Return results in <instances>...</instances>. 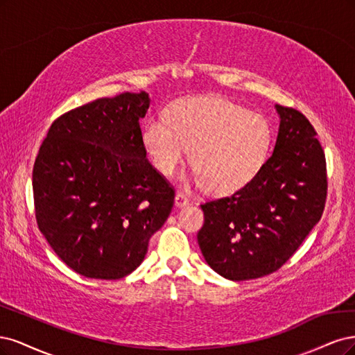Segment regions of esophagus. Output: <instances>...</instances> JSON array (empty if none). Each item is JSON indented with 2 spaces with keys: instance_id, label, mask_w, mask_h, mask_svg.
<instances>
[{
  "instance_id": "1",
  "label": "esophagus",
  "mask_w": 355,
  "mask_h": 355,
  "mask_svg": "<svg viewBox=\"0 0 355 355\" xmlns=\"http://www.w3.org/2000/svg\"><path fill=\"white\" fill-rule=\"evenodd\" d=\"M175 205H177V207H186V205H189V198L186 196L184 193L177 191V194H175Z\"/></svg>"
}]
</instances>
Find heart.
<instances>
[{
  "mask_svg": "<svg viewBox=\"0 0 355 355\" xmlns=\"http://www.w3.org/2000/svg\"><path fill=\"white\" fill-rule=\"evenodd\" d=\"M166 118H152L143 131L146 152L164 175L174 174L191 150L194 180L224 194L246 186L267 161L272 141L268 121L225 98L180 100Z\"/></svg>",
  "mask_w": 355,
  "mask_h": 355,
  "instance_id": "b5f03b06",
  "label": "heart"
}]
</instances>
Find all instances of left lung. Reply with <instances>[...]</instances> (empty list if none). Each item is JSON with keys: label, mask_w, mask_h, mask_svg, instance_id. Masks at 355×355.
Wrapping results in <instances>:
<instances>
[{"label": "left lung", "mask_w": 355, "mask_h": 355, "mask_svg": "<svg viewBox=\"0 0 355 355\" xmlns=\"http://www.w3.org/2000/svg\"><path fill=\"white\" fill-rule=\"evenodd\" d=\"M279 135L259 173L232 196L202 203L198 243L209 267L230 280L267 276L288 261L322 218L326 156L300 110L276 105Z\"/></svg>", "instance_id": "8db88e82"}]
</instances>
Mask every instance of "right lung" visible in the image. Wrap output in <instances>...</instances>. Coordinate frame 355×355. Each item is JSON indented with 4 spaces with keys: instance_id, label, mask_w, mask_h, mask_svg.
<instances>
[{
    "instance_id": "add662e5",
    "label": "right lung",
    "mask_w": 355,
    "mask_h": 355,
    "mask_svg": "<svg viewBox=\"0 0 355 355\" xmlns=\"http://www.w3.org/2000/svg\"><path fill=\"white\" fill-rule=\"evenodd\" d=\"M146 91L97 98L63 113L32 171L40 232L81 276L118 280L139 267L175 191L147 161Z\"/></svg>"
}]
</instances>
